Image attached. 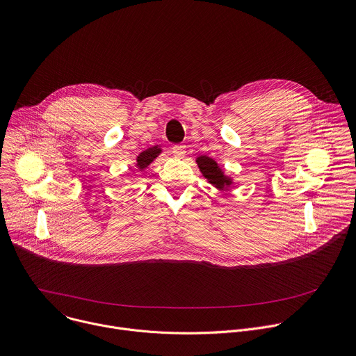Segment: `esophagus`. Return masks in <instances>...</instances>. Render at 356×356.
<instances>
[{
  "instance_id": "1",
  "label": "esophagus",
  "mask_w": 356,
  "mask_h": 356,
  "mask_svg": "<svg viewBox=\"0 0 356 356\" xmlns=\"http://www.w3.org/2000/svg\"><path fill=\"white\" fill-rule=\"evenodd\" d=\"M172 152L176 158H184L186 156V147L184 145H176V147H173Z\"/></svg>"
}]
</instances>
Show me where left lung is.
Instances as JSON below:
<instances>
[{
  "mask_svg": "<svg viewBox=\"0 0 356 356\" xmlns=\"http://www.w3.org/2000/svg\"><path fill=\"white\" fill-rule=\"evenodd\" d=\"M195 162H197V166H198L200 172L202 173V176L216 190L223 191V190H229L233 186V179L230 176L225 175L223 169L218 165V162L215 159H212L207 155H201V156H197Z\"/></svg>",
  "mask_w": 356,
  "mask_h": 356,
  "instance_id": "left-lung-1",
  "label": "left lung"
}]
</instances>
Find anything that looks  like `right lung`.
Segmentation results:
<instances>
[{
    "label": "right lung",
    "mask_w": 356,
    "mask_h": 356,
    "mask_svg": "<svg viewBox=\"0 0 356 356\" xmlns=\"http://www.w3.org/2000/svg\"><path fill=\"white\" fill-rule=\"evenodd\" d=\"M162 154V148L159 145L151 147L143 152H140V155L137 156V162H136V169L143 172L145 170L159 155Z\"/></svg>",
    "instance_id": "right-lung-1"
}]
</instances>
